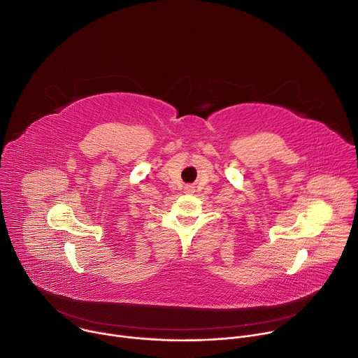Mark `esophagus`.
Wrapping results in <instances>:
<instances>
[{
  "instance_id": "obj_1",
  "label": "esophagus",
  "mask_w": 358,
  "mask_h": 358,
  "mask_svg": "<svg viewBox=\"0 0 358 358\" xmlns=\"http://www.w3.org/2000/svg\"><path fill=\"white\" fill-rule=\"evenodd\" d=\"M191 188H192V187H191Z\"/></svg>"
}]
</instances>
